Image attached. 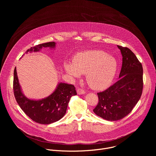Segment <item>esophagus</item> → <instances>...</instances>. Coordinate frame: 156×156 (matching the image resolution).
<instances>
[{"label": "esophagus", "instance_id": "1", "mask_svg": "<svg viewBox=\"0 0 156 156\" xmlns=\"http://www.w3.org/2000/svg\"><path fill=\"white\" fill-rule=\"evenodd\" d=\"M77 93L79 95L84 94L85 93V91H84V90H83V89H81V88H78L77 89Z\"/></svg>", "mask_w": 156, "mask_h": 156}]
</instances>
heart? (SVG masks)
<instances>
[{
  "label": "heart",
  "mask_w": 156,
  "mask_h": 156,
  "mask_svg": "<svg viewBox=\"0 0 156 156\" xmlns=\"http://www.w3.org/2000/svg\"><path fill=\"white\" fill-rule=\"evenodd\" d=\"M64 69L73 78L86 74L89 85L96 90H102L113 81L118 69V61L102 51H90L76 55L72 63H65Z\"/></svg>",
  "instance_id": "heart-1"
}]
</instances>
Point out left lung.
<instances>
[{"mask_svg": "<svg viewBox=\"0 0 156 156\" xmlns=\"http://www.w3.org/2000/svg\"><path fill=\"white\" fill-rule=\"evenodd\" d=\"M122 55L119 80L106 90L98 93L99 102L93 112L108 121H117L129 114L143 91V69L135 54L128 48L117 46Z\"/></svg>", "mask_w": 156, "mask_h": 156, "instance_id": "obj_1", "label": "left lung"}]
</instances>
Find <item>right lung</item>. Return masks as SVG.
<instances>
[{
    "instance_id": "add662e5",
    "label": "right lung",
    "mask_w": 156,
    "mask_h": 156,
    "mask_svg": "<svg viewBox=\"0 0 156 156\" xmlns=\"http://www.w3.org/2000/svg\"><path fill=\"white\" fill-rule=\"evenodd\" d=\"M55 44L54 42L39 44L28 49L26 53L38 52L43 48L54 49ZM13 75V92L17 103L31 120L38 123L48 125L61 119L66 114L70 98L77 94L73 84L59 83L54 91L49 96L39 100L31 99L22 92L16 67Z\"/></svg>"
}]
</instances>
